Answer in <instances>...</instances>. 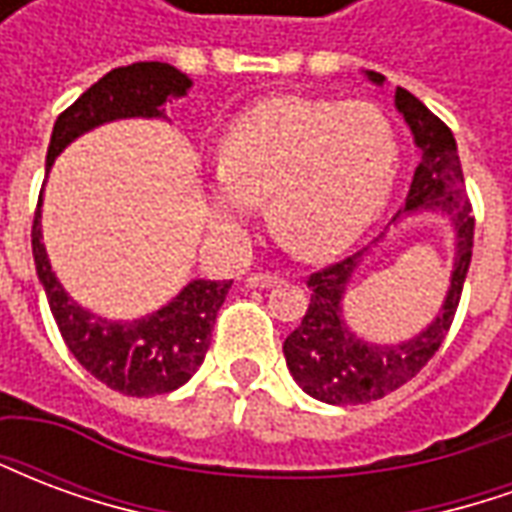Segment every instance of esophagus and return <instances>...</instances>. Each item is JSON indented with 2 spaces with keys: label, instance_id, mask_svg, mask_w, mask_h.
<instances>
[{
  "label": "esophagus",
  "instance_id": "obj_1",
  "mask_svg": "<svg viewBox=\"0 0 512 512\" xmlns=\"http://www.w3.org/2000/svg\"><path fill=\"white\" fill-rule=\"evenodd\" d=\"M279 277H274V274H249L246 277V285L249 288H271V285H277Z\"/></svg>",
  "mask_w": 512,
  "mask_h": 512
}]
</instances>
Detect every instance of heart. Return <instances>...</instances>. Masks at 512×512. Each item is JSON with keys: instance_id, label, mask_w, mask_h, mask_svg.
Returning a JSON list of instances; mask_svg holds the SVG:
<instances>
[{"instance_id": "b5f03b06", "label": "heart", "mask_w": 512, "mask_h": 512, "mask_svg": "<svg viewBox=\"0 0 512 512\" xmlns=\"http://www.w3.org/2000/svg\"><path fill=\"white\" fill-rule=\"evenodd\" d=\"M400 147L373 104L274 95L224 128L211 222L241 230L255 202L279 244L299 257H329L354 244L392 194Z\"/></svg>"}]
</instances>
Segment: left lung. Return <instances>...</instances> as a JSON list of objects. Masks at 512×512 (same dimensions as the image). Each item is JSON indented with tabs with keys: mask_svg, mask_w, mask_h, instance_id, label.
Segmentation results:
<instances>
[{
	"mask_svg": "<svg viewBox=\"0 0 512 512\" xmlns=\"http://www.w3.org/2000/svg\"><path fill=\"white\" fill-rule=\"evenodd\" d=\"M367 76L376 84L384 82L381 73L370 71ZM395 106L406 117L422 158L408 189L406 208H400L392 219L397 222L403 213L419 208H439L447 213L455 227V271L439 318L414 340L400 345L365 343L348 332L343 321V293L365 249L307 277V288L312 290L310 304L299 326L285 337L282 351L296 384L315 400L332 406H356L378 400L408 384L428 365L450 332L466 271L472 263L474 213L463 186L455 136L417 95L403 87H397Z\"/></svg>",
	"mask_w": 512,
	"mask_h": 512,
	"instance_id": "obj_1",
	"label": "left lung"
}]
</instances>
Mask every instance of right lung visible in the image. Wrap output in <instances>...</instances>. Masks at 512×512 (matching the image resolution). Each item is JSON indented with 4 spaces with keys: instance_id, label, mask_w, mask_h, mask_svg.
<instances>
[{
    "instance_id": "add662e5",
    "label": "right lung",
    "mask_w": 512,
    "mask_h": 512,
    "mask_svg": "<svg viewBox=\"0 0 512 512\" xmlns=\"http://www.w3.org/2000/svg\"><path fill=\"white\" fill-rule=\"evenodd\" d=\"M191 79L167 62H134L109 71L54 123L46 167L73 139L120 117H164L169 95H183ZM40 200L32 222V255L51 315L76 362L120 395H167L189 381L211 345L219 307L233 282L194 279L175 301L142 321H106L62 290L40 241Z\"/></svg>"
}]
</instances>
